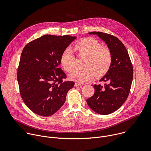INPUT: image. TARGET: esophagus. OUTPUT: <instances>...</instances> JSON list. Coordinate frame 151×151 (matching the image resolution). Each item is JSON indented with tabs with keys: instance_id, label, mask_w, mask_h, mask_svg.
Wrapping results in <instances>:
<instances>
[{
	"instance_id": "obj_1",
	"label": "esophagus",
	"mask_w": 151,
	"mask_h": 151,
	"mask_svg": "<svg viewBox=\"0 0 151 151\" xmlns=\"http://www.w3.org/2000/svg\"><path fill=\"white\" fill-rule=\"evenodd\" d=\"M75 87H80V86H82V84L80 83H78V82H75Z\"/></svg>"
}]
</instances>
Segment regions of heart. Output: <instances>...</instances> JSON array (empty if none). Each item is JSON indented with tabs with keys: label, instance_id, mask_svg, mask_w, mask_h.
Listing matches in <instances>:
<instances>
[{
	"label": "heart",
	"instance_id": "heart-1",
	"mask_svg": "<svg viewBox=\"0 0 151 151\" xmlns=\"http://www.w3.org/2000/svg\"><path fill=\"white\" fill-rule=\"evenodd\" d=\"M71 49L81 58H85L82 70H76L69 75L71 80L78 83L90 81L95 75L97 78L104 76L108 72L112 62L111 50L101 47L100 43L93 37H85L76 42ZM60 62L64 70L71 72L75 68V56L72 50H64L60 58Z\"/></svg>",
	"mask_w": 151,
	"mask_h": 151
}]
</instances>
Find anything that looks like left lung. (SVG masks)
Here are the masks:
<instances>
[{
	"instance_id": "left-lung-1",
	"label": "left lung",
	"mask_w": 151,
	"mask_h": 151,
	"mask_svg": "<svg viewBox=\"0 0 151 151\" xmlns=\"http://www.w3.org/2000/svg\"><path fill=\"white\" fill-rule=\"evenodd\" d=\"M103 40L111 50L112 62L109 70L100 81L106 82L103 86H94V95L87 99L90 108L97 114L108 115L118 109L127 100L130 91L133 78V68L128 51L116 37L100 32H93Z\"/></svg>"
}]
</instances>
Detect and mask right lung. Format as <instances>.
<instances>
[{
    "mask_svg": "<svg viewBox=\"0 0 151 151\" xmlns=\"http://www.w3.org/2000/svg\"><path fill=\"white\" fill-rule=\"evenodd\" d=\"M76 37L45 35L25 46L17 69L19 93L25 104L42 116L55 114L65 102L75 82L66 81L61 68L62 52Z\"/></svg>",
    "mask_w": 151,
    "mask_h": 151,
    "instance_id": "right-lung-1",
    "label": "right lung"
}]
</instances>
